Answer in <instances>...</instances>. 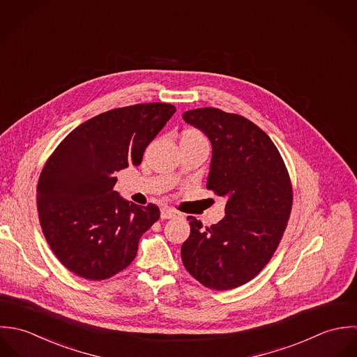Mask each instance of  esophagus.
<instances>
[{
  "mask_svg": "<svg viewBox=\"0 0 357 357\" xmlns=\"http://www.w3.org/2000/svg\"><path fill=\"white\" fill-rule=\"evenodd\" d=\"M182 214L176 210H172L169 207H162L161 208V218L162 219H172V218H181Z\"/></svg>",
  "mask_w": 357,
  "mask_h": 357,
  "instance_id": "obj_1",
  "label": "esophagus"
}]
</instances>
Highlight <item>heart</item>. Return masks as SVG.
Here are the masks:
<instances>
[{
	"instance_id": "obj_1",
	"label": "heart",
	"mask_w": 357,
	"mask_h": 357,
	"mask_svg": "<svg viewBox=\"0 0 357 357\" xmlns=\"http://www.w3.org/2000/svg\"><path fill=\"white\" fill-rule=\"evenodd\" d=\"M189 132H190V134H196V135H200V134H199V132H196V131H189Z\"/></svg>"
}]
</instances>
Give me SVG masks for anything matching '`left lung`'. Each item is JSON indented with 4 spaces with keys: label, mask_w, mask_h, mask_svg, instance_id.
<instances>
[{
    "label": "left lung",
    "mask_w": 357,
    "mask_h": 357,
    "mask_svg": "<svg viewBox=\"0 0 357 357\" xmlns=\"http://www.w3.org/2000/svg\"><path fill=\"white\" fill-rule=\"evenodd\" d=\"M183 120L211 142L207 189L226 199V215L210 227L188 216L182 261L202 284L231 289L266 266L283 237L292 207L288 171L272 139L243 116L202 107Z\"/></svg>",
    "instance_id": "obj_1"
}]
</instances>
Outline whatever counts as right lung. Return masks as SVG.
<instances>
[{"label": "right lung", "instance_id": "obj_1", "mask_svg": "<svg viewBox=\"0 0 357 357\" xmlns=\"http://www.w3.org/2000/svg\"><path fill=\"white\" fill-rule=\"evenodd\" d=\"M175 112L169 103L109 110L73 130L48 158L37 186L40 223L52 252L74 275L105 280L137 257L160 210L123 199L113 189L114 175L141 164Z\"/></svg>", "mask_w": 357, "mask_h": 357}]
</instances>
